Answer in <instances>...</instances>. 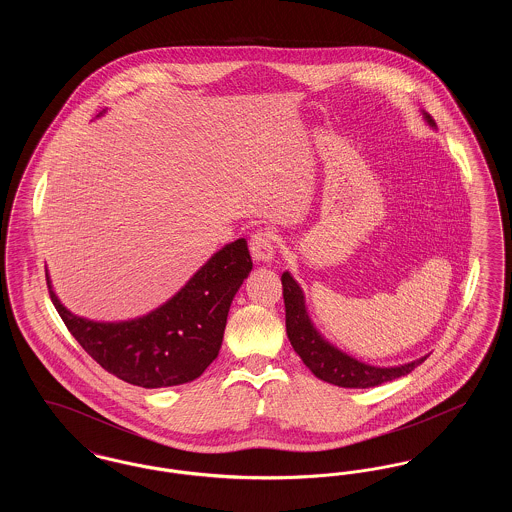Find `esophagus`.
<instances>
[{
    "label": "esophagus",
    "instance_id": "esophagus-1",
    "mask_svg": "<svg viewBox=\"0 0 512 512\" xmlns=\"http://www.w3.org/2000/svg\"><path fill=\"white\" fill-rule=\"evenodd\" d=\"M249 251L253 261L257 263H270L276 255V245H274V236L267 230H259L251 236L249 242Z\"/></svg>",
    "mask_w": 512,
    "mask_h": 512
}]
</instances>
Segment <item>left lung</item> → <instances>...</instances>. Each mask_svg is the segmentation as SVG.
<instances>
[{
    "label": "left lung",
    "mask_w": 512,
    "mask_h": 512,
    "mask_svg": "<svg viewBox=\"0 0 512 512\" xmlns=\"http://www.w3.org/2000/svg\"><path fill=\"white\" fill-rule=\"evenodd\" d=\"M430 126H436L434 119L428 113H422ZM282 288H284V305H286V332L292 343L293 351L301 357L305 366L328 384L340 388H374L380 384L391 382L395 378L407 376L426 357H420L411 363L397 366L366 365L363 361L343 353L336 345L324 340L318 332L313 320L305 307V295L301 286L293 280L290 272L282 274Z\"/></svg>",
    "instance_id": "8db88e82"
}]
</instances>
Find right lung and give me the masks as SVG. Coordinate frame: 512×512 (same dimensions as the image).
<instances>
[{
	"instance_id": "right-lung-1",
	"label": "right lung",
	"mask_w": 512,
	"mask_h": 512,
	"mask_svg": "<svg viewBox=\"0 0 512 512\" xmlns=\"http://www.w3.org/2000/svg\"><path fill=\"white\" fill-rule=\"evenodd\" d=\"M253 268L245 238L219 249L174 293L144 317L96 322L51 301L82 349L107 372L147 390L199 378L219 355L230 303Z\"/></svg>"
}]
</instances>
